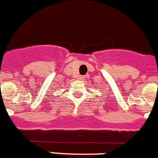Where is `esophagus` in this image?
<instances>
[{"mask_svg":"<svg viewBox=\"0 0 158 158\" xmlns=\"http://www.w3.org/2000/svg\"><path fill=\"white\" fill-rule=\"evenodd\" d=\"M78 78H79L80 80H82V78H83V77L81 76V75H80V76H78Z\"/></svg>","mask_w":158,"mask_h":158,"instance_id":"1","label":"esophagus"}]
</instances>
